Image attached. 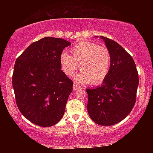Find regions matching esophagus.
Segmentation results:
<instances>
[{
	"mask_svg": "<svg viewBox=\"0 0 153 153\" xmlns=\"http://www.w3.org/2000/svg\"><path fill=\"white\" fill-rule=\"evenodd\" d=\"M81 88H81L80 85L76 84V83H74V85H73V90H74V91H76V90H79Z\"/></svg>",
	"mask_w": 153,
	"mask_h": 153,
	"instance_id": "obj_1",
	"label": "esophagus"
}]
</instances>
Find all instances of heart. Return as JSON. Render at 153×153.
I'll use <instances>...</instances> for the list:
<instances>
[{"label": "heart", "instance_id": "1", "mask_svg": "<svg viewBox=\"0 0 153 153\" xmlns=\"http://www.w3.org/2000/svg\"><path fill=\"white\" fill-rule=\"evenodd\" d=\"M70 53L71 55L62 52L59 58L65 74L72 75L79 65L81 71L74 76L77 82L99 85L105 80L111 65V55L107 48L83 41L74 45Z\"/></svg>", "mask_w": 153, "mask_h": 153}]
</instances>
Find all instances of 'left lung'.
<instances>
[{
	"label": "left lung",
	"instance_id": "1",
	"mask_svg": "<svg viewBox=\"0 0 153 153\" xmlns=\"http://www.w3.org/2000/svg\"><path fill=\"white\" fill-rule=\"evenodd\" d=\"M100 38L109 50L111 65L102 85L86 89L87 108L95 123L111 126L123 120L132 110L139 75L132 57L119 44L107 37L100 36Z\"/></svg>",
	"mask_w": 153,
	"mask_h": 153
}]
</instances>
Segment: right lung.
Returning a JSON list of instances; mask_svg holds the SVG:
<instances>
[{"instance_id": "add662e5", "label": "right lung", "mask_w": 153, "mask_h": 153, "mask_svg": "<svg viewBox=\"0 0 153 153\" xmlns=\"http://www.w3.org/2000/svg\"><path fill=\"white\" fill-rule=\"evenodd\" d=\"M70 45L61 38L44 37L16 60L12 85L16 105L25 118L39 126H53L64 115L73 82L60 70L59 58Z\"/></svg>"}]
</instances>
